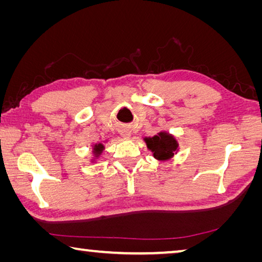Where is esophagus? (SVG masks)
I'll return each mask as SVG.
<instances>
[{
  "mask_svg": "<svg viewBox=\"0 0 262 262\" xmlns=\"http://www.w3.org/2000/svg\"><path fill=\"white\" fill-rule=\"evenodd\" d=\"M120 134H121L122 136H125V137H129L132 133H130L129 129H127V128H123V129L120 130Z\"/></svg>",
  "mask_w": 262,
  "mask_h": 262,
  "instance_id": "1",
  "label": "esophagus"
}]
</instances>
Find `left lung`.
<instances>
[{"instance_id":"obj_1","label":"left lung","mask_w":262,"mask_h":262,"mask_svg":"<svg viewBox=\"0 0 262 262\" xmlns=\"http://www.w3.org/2000/svg\"><path fill=\"white\" fill-rule=\"evenodd\" d=\"M145 142L148 148L154 152V157L161 161L171 158L178 149V144L173 137L163 132L151 139H145Z\"/></svg>"}]
</instances>
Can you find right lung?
<instances>
[{
	"mask_svg": "<svg viewBox=\"0 0 262 262\" xmlns=\"http://www.w3.org/2000/svg\"><path fill=\"white\" fill-rule=\"evenodd\" d=\"M103 149H104L103 144H96L95 145V152H96V155H99Z\"/></svg>",
	"mask_w": 262,
	"mask_h": 262,
	"instance_id": "obj_1",
	"label": "right lung"
}]
</instances>
